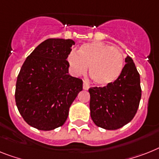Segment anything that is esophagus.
<instances>
[{"label": "esophagus", "instance_id": "1", "mask_svg": "<svg viewBox=\"0 0 159 159\" xmlns=\"http://www.w3.org/2000/svg\"><path fill=\"white\" fill-rule=\"evenodd\" d=\"M89 87H90L89 84H88L87 83L84 82V84H83V89H84V90H88L89 89Z\"/></svg>", "mask_w": 159, "mask_h": 159}]
</instances>
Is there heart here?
<instances>
[{
	"instance_id": "1",
	"label": "heart",
	"mask_w": 159,
	"mask_h": 159,
	"mask_svg": "<svg viewBox=\"0 0 159 159\" xmlns=\"http://www.w3.org/2000/svg\"><path fill=\"white\" fill-rule=\"evenodd\" d=\"M67 62L73 75H84L89 66V73L95 84L106 86L112 84L121 75L124 65V56L118 48L100 41L82 44L75 52L67 57Z\"/></svg>"
}]
</instances>
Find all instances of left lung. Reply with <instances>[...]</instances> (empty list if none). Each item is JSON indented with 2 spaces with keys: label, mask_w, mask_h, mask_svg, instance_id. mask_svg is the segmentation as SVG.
<instances>
[{
  "label": "left lung",
  "mask_w": 159,
  "mask_h": 159,
  "mask_svg": "<svg viewBox=\"0 0 159 159\" xmlns=\"http://www.w3.org/2000/svg\"><path fill=\"white\" fill-rule=\"evenodd\" d=\"M125 62L121 75L115 82L89 89L91 118L96 125L104 129H119L128 124L140 104V75L132 57L127 56Z\"/></svg>",
  "instance_id": "obj_1"
}]
</instances>
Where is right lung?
Returning <instances> with one entry per match:
<instances>
[{
  "label": "right lung",
  "instance_id": "obj_1",
  "mask_svg": "<svg viewBox=\"0 0 159 159\" xmlns=\"http://www.w3.org/2000/svg\"><path fill=\"white\" fill-rule=\"evenodd\" d=\"M72 40L48 39L27 57L17 78L15 102L26 123L50 131L65 124L83 80L68 74Z\"/></svg>",
  "mask_w": 159,
  "mask_h": 159
}]
</instances>
